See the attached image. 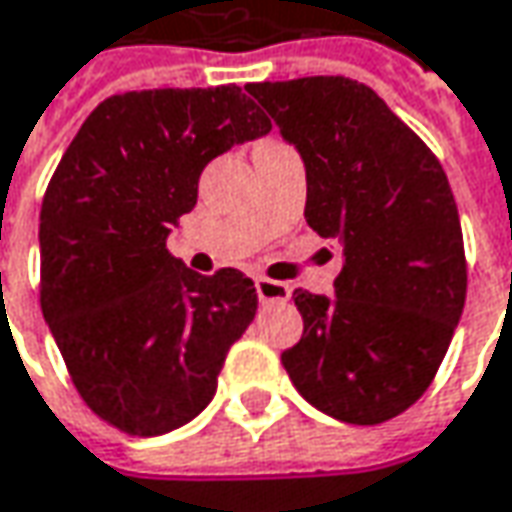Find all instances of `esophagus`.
<instances>
[{
  "instance_id": "34e87169",
  "label": "esophagus",
  "mask_w": 512,
  "mask_h": 512,
  "mask_svg": "<svg viewBox=\"0 0 512 512\" xmlns=\"http://www.w3.org/2000/svg\"><path fill=\"white\" fill-rule=\"evenodd\" d=\"M255 289H257V298L263 300V303H272V300H286V298H289V286H286V283H280V280L263 278V275H257V278H255Z\"/></svg>"
}]
</instances>
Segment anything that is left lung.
Segmentation results:
<instances>
[{
    "label": "left lung",
    "mask_w": 512,
    "mask_h": 512,
    "mask_svg": "<svg viewBox=\"0 0 512 512\" xmlns=\"http://www.w3.org/2000/svg\"><path fill=\"white\" fill-rule=\"evenodd\" d=\"M298 148L306 223L338 237L335 295L295 289L303 335L280 355L300 395L346 424H381L433 384L453 341L467 263L447 174L369 85L249 82Z\"/></svg>",
    "instance_id": "1"
}]
</instances>
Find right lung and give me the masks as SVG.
<instances>
[{"label":"right lung","instance_id":"add662e5","mask_svg":"<svg viewBox=\"0 0 512 512\" xmlns=\"http://www.w3.org/2000/svg\"><path fill=\"white\" fill-rule=\"evenodd\" d=\"M272 131L237 85L128 91L100 102L39 212V303L82 401L131 435L189 424L255 321V283L197 275L166 240L203 168Z\"/></svg>","mask_w":512,"mask_h":512}]
</instances>
